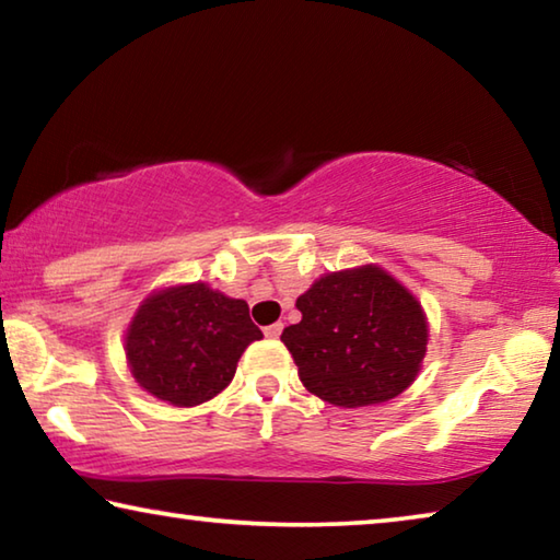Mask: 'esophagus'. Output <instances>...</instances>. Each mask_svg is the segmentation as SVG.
I'll use <instances>...</instances> for the list:
<instances>
[{
	"instance_id": "1",
	"label": "esophagus",
	"mask_w": 560,
	"mask_h": 560,
	"mask_svg": "<svg viewBox=\"0 0 560 560\" xmlns=\"http://www.w3.org/2000/svg\"><path fill=\"white\" fill-rule=\"evenodd\" d=\"M281 330H283V324H271L264 328V334H267V338H279Z\"/></svg>"
}]
</instances>
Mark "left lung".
<instances>
[{"mask_svg":"<svg viewBox=\"0 0 560 560\" xmlns=\"http://www.w3.org/2000/svg\"><path fill=\"white\" fill-rule=\"evenodd\" d=\"M301 320L281 340L308 393L338 407L377 405L420 373L428 318L410 291L381 267L320 277L296 299Z\"/></svg>","mask_w":560,"mask_h":560,"instance_id":"1","label":"left lung"}]
</instances>
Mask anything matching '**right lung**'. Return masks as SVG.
<instances>
[{
  "instance_id": "1",
  "label": "right lung",
  "mask_w": 560,
  "mask_h": 560,
  "mask_svg": "<svg viewBox=\"0 0 560 560\" xmlns=\"http://www.w3.org/2000/svg\"><path fill=\"white\" fill-rule=\"evenodd\" d=\"M259 338L246 301L197 281L143 301L128 326L126 358L143 390L195 407L232 383L246 346Z\"/></svg>"
}]
</instances>
